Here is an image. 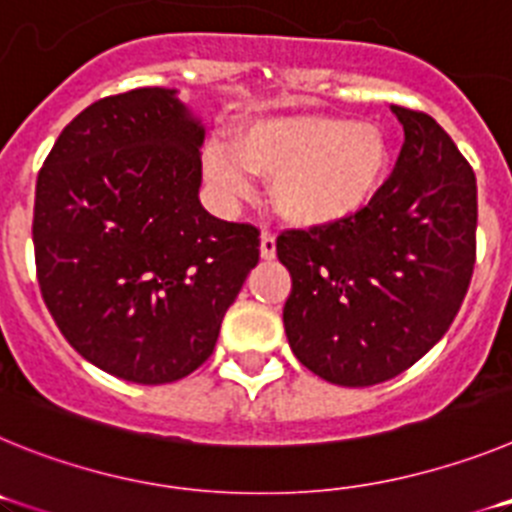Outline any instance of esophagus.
Here are the masks:
<instances>
[{"label":"esophagus","instance_id":"34e87169","mask_svg":"<svg viewBox=\"0 0 512 512\" xmlns=\"http://www.w3.org/2000/svg\"><path fill=\"white\" fill-rule=\"evenodd\" d=\"M259 251H261V259L271 261L277 256V238L271 233H261V241H259Z\"/></svg>","mask_w":512,"mask_h":512}]
</instances>
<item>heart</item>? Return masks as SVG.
Wrapping results in <instances>:
<instances>
[{
	"label": "heart",
	"mask_w": 512,
	"mask_h": 512,
	"mask_svg": "<svg viewBox=\"0 0 512 512\" xmlns=\"http://www.w3.org/2000/svg\"><path fill=\"white\" fill-rule=\"evenodd\" d=\"M390 138L377 122L279 115L248 125L238 148L217 143L210 174L225 192L248 194L253 174L274 179L271 202L302 230L341 225L372 205L387 182Z\"/></svg>",
	"instance_id": "1"
}]
</instances>
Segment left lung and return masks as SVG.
<instances>
[{
	"mask_svg": "<svg viewBox=\"0 0 512 512\" xmlns=\"http://www.w3.org/2000/svg\"><path fill=\"white\" fill-rule=\"evenodd\" d=\"M405 130L372 205L333 228L287 230V341L312 374L341 387L387 382L441 341L474 269L477 179L446 130L392 104Z\"/></svg>",
	"mask_w": 512,
	"mask_h": 512,
	"instance_id": "8db88e82",
	"label": "left lung"
}]
</instances>
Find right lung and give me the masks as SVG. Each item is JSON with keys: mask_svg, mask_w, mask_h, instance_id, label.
<instances>
[{"mask_svg": "<svg viewBox=\"0 0 512 512\" xmlns=\"http://www.w3.org/2000/svg\"><path fill=\"white\" fill-rule=\"evenodd\" d=\"M202 143L176 89H133L76 115L38 174L45 305L89 364L125 382H176L205 364L259 264V230L202 207Z\"/></svg>", "mask_w": 512, "mask_h": 512, "instance_id": "add662e5", "label": "right lung"}]
</instances>
